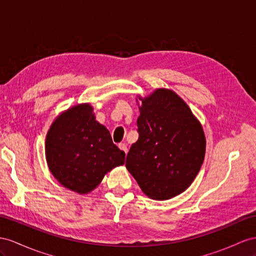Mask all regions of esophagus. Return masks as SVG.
<instances>
[{
    "label": "esophagus",
    "instance_id": "34e87169",
    "mask_svg": "<svg viewBox=\"0 0 256 256\" xmlns=\"http://www.w3.org/2000/svg\"><path fill=\"white\" fill-rule=\"evenodd\" d=\"M119 148L121 149V150H123L124 152L126 154H128V147H126V145L124 142H121V144H119Z\"/></svg>",
    "mask_w": 256,
    "mask_h": 256
}]
</instances>
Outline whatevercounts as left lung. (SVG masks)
Segmentation results:
<instances>
[{
	"instance_id": "obj_1",
	"label": "left lung",
	"mask_w": 256,
	"mask_h": 256,
	"mask_svg": "<svg viewBox=\"0 0 256 256\" xmlns=\"http://www.w3.org/2000/svg\"><path fill=\"white\" fill-rule=\"evenodd\" d=\"M137 132L126 166L142 192L168 200L185 192L199 173L206 154V136L188 104L166 88L142 98Z\"/></svg>"
}]
</instances>
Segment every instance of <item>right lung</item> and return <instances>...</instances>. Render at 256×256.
I'll return each mask as SVG.
<instances>
[{"instance_id": "add662e5", "label": "right lung", "mask_w": 256, "mask_h": 256, "mask_svg": "<svg viewBox=\"0 0 256 256\" xmlns=\"http://www.w3.org/2000/svg\"><path fill=\"white\" fill-rule=\"evenodd\" d=\"M45 156L54 178L80 194L94 190L106 173L126 159L88 104H76L56 118L46 135Z\"/></svg>"}]
</instances>
